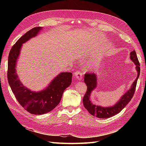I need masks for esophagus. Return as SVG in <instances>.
Listing matches in <instances>:
<instances>
[{"instance_id": "esophagus-1", "label": "esophagus", "mask_w": 146, "mask_h": 146, "mask_svg": "<svg viewBox=\"0 0 146 146\" xmlns=\"http://www.w3.org/2000/svg\"><path fill=\"white\" fill-rule=\"evenodd\" d=\"M74 76H75V78L78 80H81L82 79V73L80 72V71H76V72L74 73Z\"/></svg>"}]
</instances>
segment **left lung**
Here are the masks:
<instances>
[{
	"label": "left lung",
	"mask_w": 146,
	"mask_h": 146,
	"mask_svg": "<svg viewBox=\"0 0 146 146\" xmlns=\"http://www.w3.org/2000/svg\"><path fill=\"white\" fill-rule=\"evenodd\" d=\"M130 58L135 65V70L137 73V78L132 83L130 89L128 90L127 92H126L121 97L119 100L112 106L102 107L100 105H96L93 104L90 99V96L92 92L97 86V74L95 73H86L85 75L84 82L87 86V90L83 98V103L85 108L92 115L100 118V119H107V118L111 117L119 113L131 101L132 97L134 96L137 80L139 77V75H140V64H139L135 50L132 51L130 53Z\"/></svg>",
	"instance_id": "left-lung-1"
}]
</instances>
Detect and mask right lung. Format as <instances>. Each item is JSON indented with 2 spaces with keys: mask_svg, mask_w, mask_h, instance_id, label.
Listing matches in <instances>:
<instances>
[{
  "mask_svg": "<svg viewBox=\"0 0 146 146\" xmlns=\"http://www.w3.org/2000/svg\"><path fill=\"white\" fill-rule=\"evenodd\" d=\"M42 29V27H36L24 34L12 46L8 57L7 78L12 91L21 106L35 115L44 114L53 110L60 104L64 90L71 85L72 80V73L61 72L45 88L39 92L31 90L20 81L15 68L22 46L38 36Z\"/></svg>",
  "mask_w": 146,
  "mask_h": 146,
  "instance_id": "right-lung-1",
  "label": "right lung"
}]
</instances>
